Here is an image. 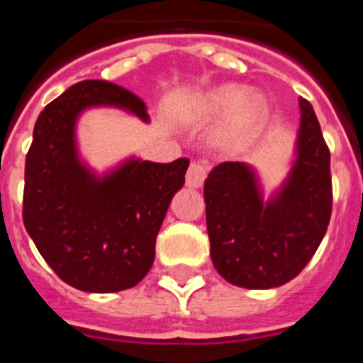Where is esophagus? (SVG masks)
<instances>
[{
    "label": "esophagus",
    "mask_w": 363,
    "mask_h": 363,
    "mask_svg": "<svg viewBox=\"0 0 363 363\" xmlns=\"http://www.w3.org/2000/svg\"><path fill=\"white\" fill-rule=\"evenodd\" d=\"M206 174H208V163L204 159H198V161H192L186 171V184L190 189H198L202 186L206 181Z\"/></svg>",
    "instance_id": "1"
}]
</instances>
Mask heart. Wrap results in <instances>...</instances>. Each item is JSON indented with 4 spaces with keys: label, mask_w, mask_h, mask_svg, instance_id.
<instances>
[{
    "label": "heart",
    "mask_w": 363,
    "mask_h": 363,
    "mask_svg": "<svg viewBox=\"0 0 363 363\" xmlns=\"http://www.w3.org/2000/svg\"><path fill=\"white\" fill-rule=\"evenodd\" d=\"M206 116H228L229 132L233 135H243L251 130L260 116L264 114V99L259 95H245V91L235 85L220 87L212 91L202 103Z\"/></svg>",
    "instance_id": "obj_1"
}]
</instances>
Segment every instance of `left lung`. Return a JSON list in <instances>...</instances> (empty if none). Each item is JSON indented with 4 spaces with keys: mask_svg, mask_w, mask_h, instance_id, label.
Returning a JSON list of instances; mask_svg holds the SVG:
<instances>
[{
    "mask_svg": "<svg viewBox=\"0 0 363 363\" xmlns=\"http://www.w3.org/2000/svg\"><path fill=\"white\" fill-rule=\"evenodd\" d=\"M297 161L286 186L262 204L255 174L225 161L204 184L206 225L216 270L239 288L288 284L319 249L333 212L330 151L309 101L299 99Z\"/></svg>",
    "mask_w": 363,
    "mask_h": 363,
    "instance_id": "left-lung-1",
    "label": "left lung"
}]
</instances>
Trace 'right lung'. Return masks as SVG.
<instances>
[{
	"instance_id": "obj_1",
	"label": "right lung",
	"mask_w": 363,
	"mask_h": 363,
	"mask_svg": "<svg viewBox=\"0 0 363 363\" xmlns=\"http://www.w3.org/2000/svg\"><path fill=\"white\" fill-rule=\"evenodd\" d=\"M93 104H114L147 118L130 91L101 79L72 85L36 118L25 159L23 221L60 280L111 294L134 288L150 272L155 239L171 198L184 184L189 159L130 161L95 179L77 161L74 126Z\"/></svg>"
}]
</instances>
